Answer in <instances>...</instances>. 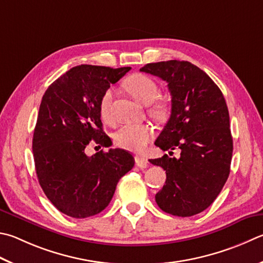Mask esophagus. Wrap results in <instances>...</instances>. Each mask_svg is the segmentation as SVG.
<instances>
[{"mask_svg": "<svg viewBox=\"0 0 263 263\" xmlns=\"http://www.w3.org/2000/svg\"><path fill=\"white\" fill-rule=\"evenodd\" d=\"M136 164L139 166L140 169H145V168H147V165H148V161H147L146 157L137 155L136 156Z\"/></svg>", "mask_w": 263, "mask_h": 263, "instance_id": "obj_1", "label": "esophagus"}]
</instances>
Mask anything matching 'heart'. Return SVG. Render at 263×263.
I'll list each match as a JSON object with an SVG mask.
<instances>
[{"instance_id": "heart-1", "label": "heart", "mask_w": 263, "mask_h": 263, "mask_svg": "<svg viewBox=\"0 0 263 263\" xmlns=\"http://www.w3.org/2000/svg\"><path fill=\"white\" fill-rule=\"evenodd\" d=\"M127 92L138 101L149 104L155 101L157 95L160 93V88L157 84L151 77L145 74H136L127 79L125 83ZM114 98V89L108 88L103 93L101 101H100V111L104 119L110 117L111 102ZM153 115L163 118L166 115V107L163 103H155L152 108ZM153 127L149 124H139V123H127L124 124L114 135L115 142L124 149L132 152H142L146 148L153 137Z\"/></svg>"}]
</instances>
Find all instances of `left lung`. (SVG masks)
Wrapping results in <instances>:
<instances>
[{"mask_svg": "<svg viewBox=\"0 0 263 263\" xmlns=\"http://www.w3.org/2000/svg\"><path fill=\"white\" fill-rule=\"evenodd\" d=\"M168 83L171 115L155 145L180 157L149 160L165 170V185L155 195L162 211L193 216L217 198L230 174L233 151L230 118L221 89L212 78L187 61L148 63L140 69Z\"/></svg>", "mask_w": 263, "mask_h": 263, "instance_id": "8db88e82", "label": "left lung"}]
</instances>
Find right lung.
Here are the masks:
<instances>
[{
  "label": "right lung",
  "instance_id": "right-lung-1",
  "mask_svg": "<svg viewBox=\"0 0 263 263\" xmlns=\"http://www.w3.org/2000/svg\"><path fill=\"white\" fill-rule=\"evenodd\" d=\"M130 70L74 66L42 97L32 142L35 171L46 197L68 216L86 218L101 213L118 180L135 165L130 153L118 148L92 156L85 153L90 141L111 146L102 128L100 101L110 85Z\"/></svg>",
  "mask_w": 263,
  "mask_h": 263
}]
</instances>
